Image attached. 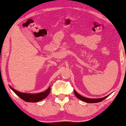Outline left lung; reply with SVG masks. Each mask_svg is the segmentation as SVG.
I'll use <instances>...</instances> for the list:
<instances>
[{
  "label": "left lung",
  "mask_w": 126,
  "mask_h": 126,
  "mask_svg": "<svg viewBox=\"0 0 126 126\" xmlns=\"http://www.w3.org/2000/svg\"><path fill=\"white\" fill-rule=\"evenodd\" d=\"M74 94L76 95V96L79 99L81 100V101L85 102L87 103H98L99 102L102 101L103 100H104L105 99H106L107 97L109 96V95H107V96L103 97V98H85V97L82 96L81 95L79 94L76 91L74 90Z\"/></svg>",
  "instance_id": "1"
}]
</instances>
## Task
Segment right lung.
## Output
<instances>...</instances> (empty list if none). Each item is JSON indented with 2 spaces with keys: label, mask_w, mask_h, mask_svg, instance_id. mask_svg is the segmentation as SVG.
Segmentation results:
<instances>
[{
  "label": "right lung",
  "mask_w": 126,
  "mask_h": 126,
  "mask_svg": "<svg viewBox=\"0 0 126 126\" xmlns=\"http://www.w3.org/2000/svg\"><path fill=\"white\" fill-rule=\"evenodd\" d=\"M9 87L17 96H18L24 101L28 102H37L38 101L43 100L44 99L47 98L50 91V87H49L47 90L42 92H39L37 94L24 93V92H19L18 91L14 90L10 86Z\"/></svg>",
  "instance_id": "1"
}]
</instances>
